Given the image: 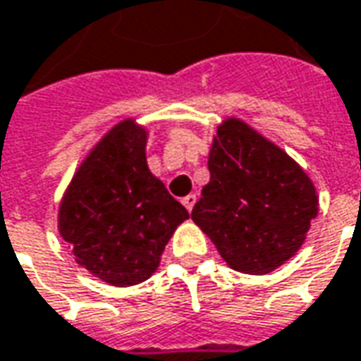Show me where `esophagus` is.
Here are the masks:
<instances>
[{"label": "esophagus", "instance_id": "esophagus-1", "mask_svg": "<svg viewBox=\"0 0 361 361\" xmlns=\"http://www.w3.org/2000/svg\"><path fill=\"white\" fill-rule=\"evenodd\" d=\"M181 203H183V207H185V209H188V211L191 212V211H193V204L197 203V197L195 195L183 197V199H181Z\"/></svg>", "mask_w": 361, "mask_h": 361}]
</instances>
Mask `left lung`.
<instances>
[{
  "label": "left lung",
  "instance_id": "left-lung-1",
  "mask_svg": "<svg viewBox=\"0 0 361 361\" xmlns=\"http://www.w3.org/2000/svg\"><path fill=\"white\" fill-rule=\"evenodd\" d=\"M211 181L191 219L234 271L267 274L294 257L317 216L310 176L274 142L238 118L216 129Z\"/></svg>",
  "mask_w": 361,
  "mask_h": 361
}]
</instances>
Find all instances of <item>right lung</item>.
Listing matches in <instances>:
<instances>
[{"instance_id":"obj_1","label":"right lung","mask_w":361,"mask_h":361,"mask_svg":"<svg viewBox=\"0 0 361 361\" xmlns=\"http://www.w3.org/2000/svg\"><path fill=\"white\" fill-rule=\"evenodd\" d=\"M147 129L123 119L82 160L59 203L58 228L75 261L111 286H133L160 265L189 219L147 164Z\"/></svg>"}]
</instances>
